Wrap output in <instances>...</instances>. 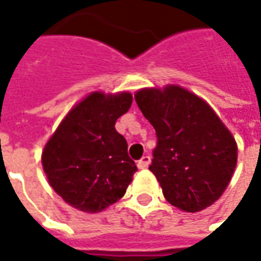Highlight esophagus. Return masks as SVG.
<instances>
[{
  "label": "esophagus",
  "mask_w": 261,
  "mask_h": 261,
  "mask_svg": "<svg viewBox=\"0 0 261 261\" xmlns=\"http://www.w3.org/2000/svg\"><path fill=\"white\" fill-rule=\"evenodd\" d=\"M151 164V158L148 156V155H145V156H142L138 162H137V166L140 168V169H145V168H148V165Z\"/></svg>",
  "instance_id": "obj_1"
}]
</instances>
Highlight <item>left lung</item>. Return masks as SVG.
<instances>
[{
	"instance_id": "obj_1",
	"label": "left lung",
	"mask_w": 261,
	"mask_h": 261,
	"mask_svg": "<svg viewBox=\"0 0 261 261\" xmlns=\"http://www.w3.org/2000/svg\"><path fill=\"white\" fill-rule=\"evenodd\" d=\"M136 102L156 133L149 170L165 198L186 213L217 201L233 175L238 147L215 112L175 85L164 91L142 89Z\"/></svg>"
}]
</instances>
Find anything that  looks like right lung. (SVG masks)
Listing matches in <instances>:
<instances>
[{"instance_id":"add662e5","label":"right lung","mask_w":261,"mask_h":261,"mask_svg":"<svg viewBox=\"0 0 261 261\" xmlns=\"http://www.w3.org/2000/svg\"><path fill=\"white\" fill-rule=\"evenodd\" d=\"M131 102L128 92H93L67 114L46 144L44 173L69 205L99 213L124 196L137 166L114 124Z\"/></svg>"}]
</instances>
